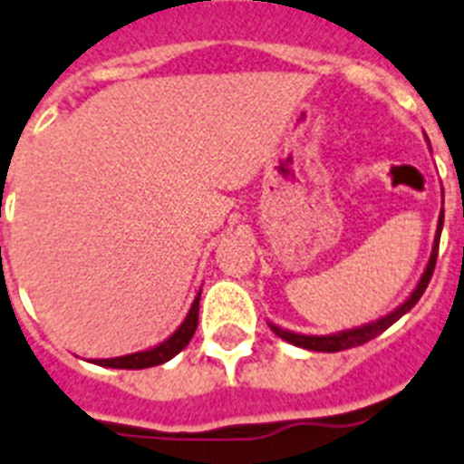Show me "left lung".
Segmentation results:
<instances>
[{"instance_id":"8db88e82","label":"left lung","mask_w":464,"mask_h":464,"mask_svg":"<svg viewBox=\"0 0 464 464\" xmlns=\"http://www.w3.org/2000/svg\"><path fill=\"white\" fill-rule=\"evenodd\" d=\"M441 228H444V209H441V215H439L437 221V233H434V245H432V255H430V261H427L425 271H422L420 280L413 287V292L406 296L404 304H400L394 310H390L388 315L378 317L373 322H366V324H360V327L353 329H343V332L336 334H324V336H315V334H296L289 332V329H282L273 322H268V327H271L273 334L282 338V341H287V343L296 345V348H305V350H317V353H338V350H348L354 348V345H364L366 341H372V338L381 336L382 332L388 327H392L394 322L404 317L413 305L420 301L422 292L427 289L430 280H432L434 273V264H437V252H439V237H441Z\"/></svg>"}]
</instances>
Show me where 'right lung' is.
Returning a JSON list of instances; mask_svg holds the SVG:
<instances>
[{
	"label": "right lung",
	"mask_w": 464,
	"mask_h": 464,
	"mask_svg": "<svg viewBox=\"0 0 464 464\" xmlns=\"http://www.w3.org/2000/svg\"><path fill=\"white\" fill-rule=\"evenodd\" d=\"M198 304H200V292L196 294L191 308H188L187 317L170 336L165 338L163 343L154 345L149 350H140V353L123 354V357H111V360H95L98 366H110V369H149V366H159L170 362L175 354L182 353L188 345L191 336L196 334L198 327Z\"/></svg>",
	"instance_id": "obj_1"
}]
</instances>
